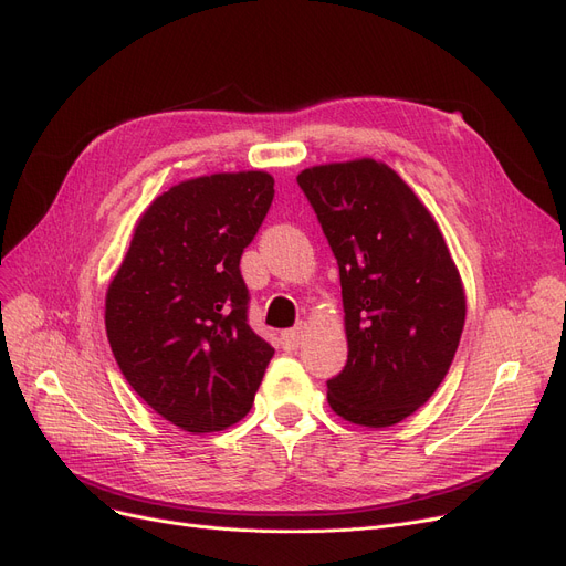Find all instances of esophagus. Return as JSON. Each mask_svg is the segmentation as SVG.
Returning a JSON list of instances; mask_svg holds the SVG:
<instances>
[{
    "mask_svg": "<svg viewBox=\"0 0 566 566\" xmlns=\"http://www.w3.org/2000/svg\"><path fill=\"white\" fill-rule=\"evenodd\" d=\"M305 333H307V324H303V322L298 326H294V328L284 331L282 333L284 349H298L303 345V340H305Z\"/></svg>",
    "mask_w": 566,
    "mask_h": 566,
    "instance_id": "esophagus-1",
    "label": "esophagus"
}]
</instances>
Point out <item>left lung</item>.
Wrapping results in <instances>:
<instances>
[{"label":"left lung","mask_w":566,"mask_h":566,"mask_svg":"<svg viewBox=\"0 0 566 566\" xmlns=\"http://www.w3.org/2000/svg\"><path fill=\"white\" fill-rule=\"evenodd\" d=\"M298 186L338 259L347 364L328 380L343 420L385 429L424 406L462 338L467 296L441 228L389 165L307 167Z\"/></svg>","instance_id":"8db88e82"}]
</instances>
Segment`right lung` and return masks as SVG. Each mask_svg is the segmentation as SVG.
Returning <instances> with one entry per match:
<instances>
[{
	"mask_svg": "<svg viewBox=\"0 0 566 566\" xmlns=\"http://www.w3.org/2000/svg\"><path fill=\"white\" fill-rule=\"evenodd\" d=\"M275 179L219 172L167 188L137 219L104 301L125 380L191 433L223 431L251 410L272 349L247 324L240 256L263 223Z\"/></svg>",
	"mask_w": 566,
	"mask_h": 566,
	"instance_id": "add662e5",
	"label": "right lung"
}]
</instances>
